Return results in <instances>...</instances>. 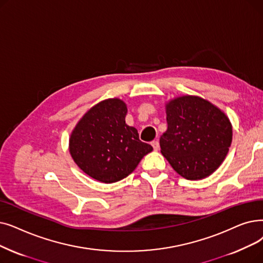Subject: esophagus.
I'll use <instances>...</instances> for the list:
<instances>
[{
  "mask_svg": "<svg viewBox=\"0 0 263 263\" xmlns=\"http://www.w3.org/2000/svg\"><path fill=\"white\" fill-rule=\"evenodd\" d=\"M152 146H153V148H154V151H159V148H160V145H159V142L158 141H154V142H152Z\"/></svg>",
  "mask_w": 263,
  "mask_h": 263,
  "instance_id": "esophagus-1",
  "label": "esophagus"
}]
</instances>
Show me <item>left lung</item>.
<instances>
[{"label": "left lung", "mask_w": 263, "mask_h": 263, "mask_svg": "<svg viewBox=\"0 0 263 263\" xmlns=\"http://www.w3.org/2000/svg\"><path fill=\"white\" fill-rule=\"evenodd\" d=\"M167 129L160 138L161 154L186 179L198 180L220 166L232 143L226 114L198 96H180L165 103Z\"/></svg>", "instance_id": "8db88e82"}]
</instances>
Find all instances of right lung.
I'll use <instances>...</instances> for the list:
<instances>
[{
  "label": "right lung",
  "mask_w": 263,
  "mask_h": 263,
  "mask_svg": "<svg viewBox=\"0 0 263 263\" xmlns=\"http://www.w3.org/2000/svg\"><path fill=\"white\" fill-rule=\"evenodd\" d=\"M127 104L106 99L79 119L68 140V151L77 166L104 184L131 174L153 147L140 141L134 127L125 123Z\"/></svg>",
  "instance_id": "1"
}]
</instances>
